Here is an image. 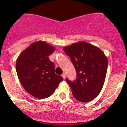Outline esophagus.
Instances as JSON below:
<instances>
[{"label":"esophagus","mask_w":127,"mask_h":127,"mask_svg":"<svg viewBox=\"0 0 127 127\" xmlns=\"http://www.w3.org/2000/svg\"><path fill=\"white\" fill-rule=\"evenodd\" d=\"M61 76L63 77V78L64 79H66V74H65L64 73H63V74L62 75H61Z\"/></svg>","instance_id":"1"}]
</instances>
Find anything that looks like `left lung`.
<instances>
[{
	"instance_id": "8db88e82",
	"label": "left lung",
	"mask_w": 127,
	"mask_h": 127,
	"mask_svg": "<svg viewBox=\"0 0 127 127\" xmlns=\"http://www.w3.org/2000/svg\"><path fill=\"white\" fill-rule=\"evenodd\" d=\"M76 70L77 77L66 81L73 96L82 103L95 98L103 88L107 69V59L103 51L86 42H78L63 48Z\"/></svg>"
}]
</instances>
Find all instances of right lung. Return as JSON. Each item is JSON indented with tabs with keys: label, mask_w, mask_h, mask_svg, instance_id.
<instances>
[{
	"label": "right lung",
	"mask_w": 127,
	"mask_h": 127,
	"mask_svg": "<svg viewBox=\"0 0 127 127\" xmlns=\"http://www.w3.org/2000/svg\"><path fill=\"white\" fill-rule=\"evenodd\" d=\"M55 48L43 41L31 44L16 60L18 77L26 91L43 99L50 96L63 78L55 73V65L48 56Z\"/></svg>",
	"instance_id": "right-lung-1"
}]
</instances>
